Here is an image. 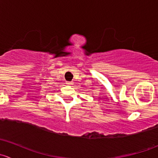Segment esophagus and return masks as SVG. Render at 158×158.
<instances>
[{"mask_svg": "<svg viewBox=\"0 0 158 158\" xmlns=\"http://www.w3.org/2000/svg\"><path fill=\"white\" fill-rule=\"evenodd\" d=\"M66 84H67V85H73V82H66Z\"/></svg>", "mask_w": 158, "mask_h": 158, "instance_id": "1", "label": "esophagus"}]
</instances>
